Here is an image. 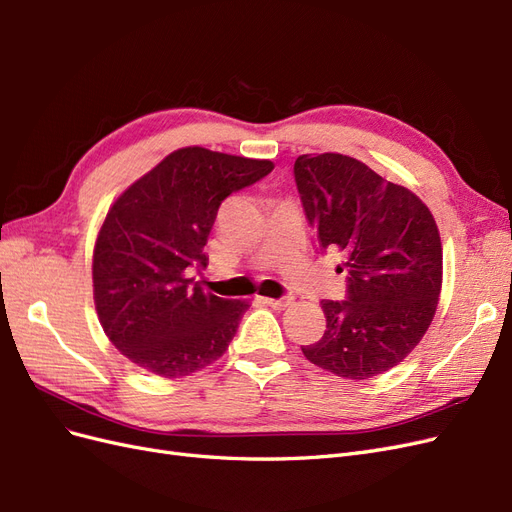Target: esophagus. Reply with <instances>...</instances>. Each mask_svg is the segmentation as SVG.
I'll list each match as a JSON object with an SVG mask.
<instances>
[{
  "instance_id": "1",
  "label": "esophagus",
  "mask_w": 512,
  "mask_h": 512,
  "mask_svg": "<svg viewBox=\"0 0 512 512\" xmlns=\"http://www.w3.org/2000/svg\"><path fill=\"white\" fill-rule=\"evenodd\" d=\"M265 303H267L269 307H273V309H286V307H290V305L294 303V299H292V297H282V299H265Z\"/></svg>"
}]
</instances>
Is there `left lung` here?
<instances>
[{"mask_svg": "<svg viewBox=\"0 0 512 512\" xmlns=\"http://www.w3.org/2000/svg\"><path fill=\"white\" fill-rule=\"evenodd\" d=\"M294 183L320 252L346 256V299L322 301L327 331L307 361L348 380L395 367L421 342L442 288V243L431 211L404 185L342 153H305Z\"/></svg>", "mask_w": 512, "mask_h": 512, "instance_id": "obj_1", "label": "left lung"}]
</instances>
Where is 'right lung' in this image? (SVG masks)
<instances>
[{
  "label": "right lung",
  "instance_id": "obj_1",
  "mask_svg": "<svg viewBox=\"0 0 512 512\" xmlns=\"http://www.w3.org/2000/svg\"><path fill=\"white\" fill-rule=\"evenodd\" d=\"M271 170L269 160L185 147L108 209L94 250V299L104 333L132 363L183 378L226 352L250 305L205 292L190 273L207 267L222 200Z\"/></svg>",
  "mask_w": 512,
  "mask_h": 512
}]
</instances>
